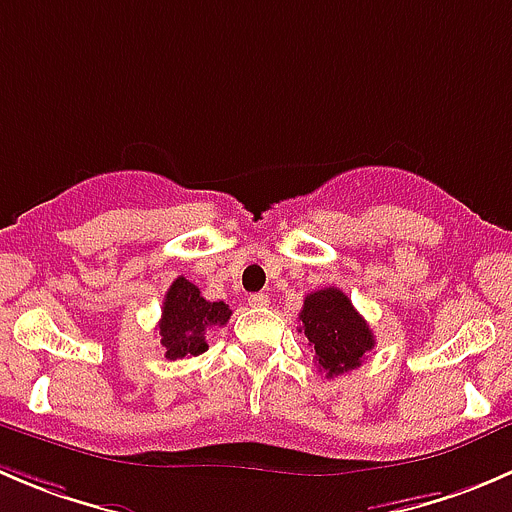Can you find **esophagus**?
<instances>
[{
  "instance_id": "1",
  "label": "esophagus",
  "mask_w": 512,
  "mask_h": 512,
  "mask_svg": "<svg viewBox=\"0 0 512 512\" xmlns=\"http://www.w3.org/2000/svg\"><path fill=\"white\" fill-rule=\"evenodd\" d=\"M247 302H250L252 307H267L270 305V295H265V292H255V295L247 297Z\"/></svg>"
}]
</instances>
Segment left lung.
I'll return each instance as SVG.
<instances>
[{"mask_svg":"<svg viewBox=\"0 0 512 512\" xmlns=\"http://www.w3.org/2000/svg\"><path fill=\"white\" fill-rule=\"evenodd\" d=\"M300 332L315 350V362L327 377H337L362 365L375 347V335L350 297L337 287L310 292L300 310Z\"/></svg>","mask_w":512,"mask_h":512,"instance_id":"left-lung-1","label":"left lung"}]
</instances>
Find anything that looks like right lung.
<instances>
[{
    "instance_id": "add662e5",
    "label": "right lung",
    "mask_w": 512,
    "mask_h": 512,
    "mask_svg": "<svg viewBox=\"0 0 512 512\" xmlns=\"http://www.w3.org/2000/svg\"><path fill=\"white\" fill-rule=\"evenodd\" d=\"M232 310L225 302H210L200 295V287L187 277H177L165 295L160 317V345L167 360L202 355L207 350L205 332L215 325H227Z\"/></svg>"
}]
</instances>
